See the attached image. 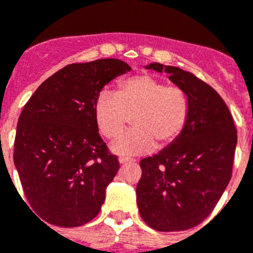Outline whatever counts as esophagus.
<instances>
[{"label": "esophagus", "instance_id": "1", "mask_svg": "<svg viewBox=\"0 0 253 253\" xmlns=\"http://www.w3.org/2000/svg\"><path fill=\"white\" fill-rule=\"evenodd\" d=\"M133 162H135V160L130 159V158H124V156H120V158H119V163H120V164H126V163H133Z\"/></svg>", "mask_w": 253, "mask_h": 253}]
</instances>
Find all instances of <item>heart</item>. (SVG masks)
<instances>
[{
  "instance_id": "b5f03b06",
  "label": "heart",
  "mask_w": 253,
  "mask_h": 253,
  "mask_svg": "<svg viewBox=\"0 0 253 253\" xmlns=\"http://www.w3.org/2000/svg\"><path fill=\"white\" fill-rule=\"evenodd\" d=\"M133 116V130L114 142L119 155H142L166 147L178 138L189 118V98L177 86H167L150 75L120 81L116 93L101 91L94 102L98 129L108 139L118 138Z\"/></svg>"
}]
</instances>
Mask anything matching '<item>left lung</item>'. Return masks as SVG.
Here are the masks:
<instances>
[{
    "instance_id": "1",
    "label": "left lung",
    "mask_w": 253,
    "mask_h": 253,
    "mask_svg": "<svg viewBox=\"0 0 253 253\" xmlns=\"http://www.w3.org/2000/svg\"><path fill=\"white\" fill-rule=\"evenodd\" d=\"M166 72L189 98V118L178 138L141 160L137 206L142 220L158 231L187 230L213 211L229 185L237 129L213 87L178 67L150 63Z\"/></svg>"
}]
</instances>
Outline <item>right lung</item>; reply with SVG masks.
<instances>
[{
    "instance_id": "1",
    "label": "right lung",
    "mask_w": 253,
    "mask_h": 253,
    "mask_svg": "<svg viewBox=\"0 0 253 253\" xmlns=\"http://www.w3.org/2000/svg\"><path fill=\"white\" fill-rule=\"evenodd\" d=\"M130 70L115 58L70 64L43 81L23 108L14 164L32 210L26 206L43 221L76 227L99 213L120 166L98 133L94 102L104 85Z\"/></svg>"
}]
</instances>
